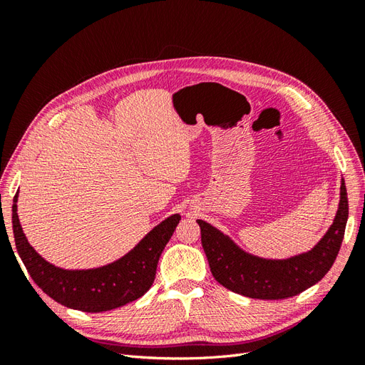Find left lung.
Masks as SVG:
<instances>
[{"label": "left lung", "instance_id": "1", "mask_svg": "<svg viewBox=\"0 0 365 365\" xmlns=\"http://www.w3.org/2000/svg\"><path fill=\"white\" fill-rule=\"evenodd\" d=\"M347 217L349 201L342 180L338 212L327 233L311 251L283 260L252 256L205 220L197 219V224L210 271L216 282L250 298L282 300L311 288L332 268L344 237Z\"/></svg>", "mask_w": 365, "mask_h": 365}]
</instances>
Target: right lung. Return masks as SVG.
Masks as SVG:
<instances>
[{"instance_id":"right-lung-1","label":"right lung","mask_w":365,"mask_h":365,"mask_svg":"<svg viewBox=\"0 0 365 365\" xmlns=\"http://www.w3.org/2000/svg\"><path fill=\"white\" fill-rule=\"evenodd\" d=\"M18 193L14 197L12 224L15 244L26 269L39 288L58 303L82 312H105L145 295L155 280L161 252L181 216L172 215L152 228L123 257L93 269H62L35 251L18 217Z\"/></svg>"}]
</instances>
